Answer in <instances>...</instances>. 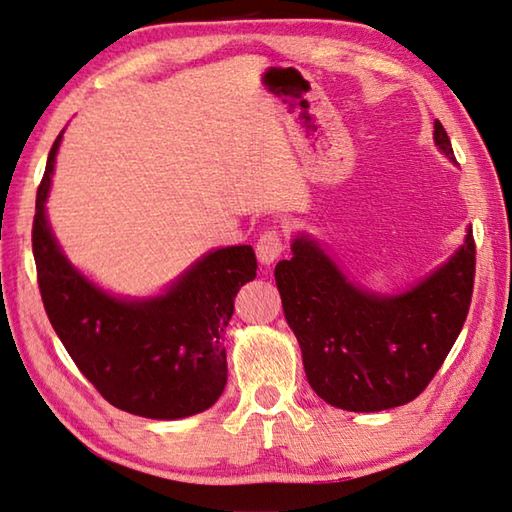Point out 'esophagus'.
Listing matches in <instances>:
<instances>
[{
  "instance_id": "1",
  "label": "esophagus",
  "mask_w": 512,
  "mask_h": 512,
  "mask_svg": "<svg viewBox=\"0 0 512 512\" xmlns=\"http://www.w3.org/2000/svg\"><path fill=\"white\" fill-rule=\"evenodd\" d=\"M285 252V236L281 229H267L265 234H260L256 243V254L260 263H274V260Z\"/></svg>"
}]
</instances>
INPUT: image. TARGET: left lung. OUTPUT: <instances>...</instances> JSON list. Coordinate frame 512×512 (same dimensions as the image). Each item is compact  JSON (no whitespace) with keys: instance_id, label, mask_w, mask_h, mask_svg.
Here are the masks:
<instances>
[{"instance_id":"1","label":"left lung","mask_w":512,"mask_h":512,"mask_svg":"<svg viewBox=\"0 0 512 512\" xmlns=\"http://www.w3.org/2000/svg\"><path fill=\"white\" fill-rule=\"evenodd\" d=\"M435 142L455 160L439 120ZM292 252L274 276L312 390L350 412L390 410L417 399L466 323L475 287L472 229L446 265L399 296L347 283L310 238H296Z\"/></svg>"}]
</instances>
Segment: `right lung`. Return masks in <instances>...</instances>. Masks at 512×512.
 Segmentation results:
<instances>
[{"instance_id":"right-lung-1","label":"right lung","mask_w":512,"mask_h":512,"mask_svg":"<svg viewBox=\"0 0 512 512\" xmlns=\"http://www.w3.org/2000/svg\"><path fill=\"white\" fill-rule=\"evenodd\" d=\"M37 187L33 256L53 330L111 406L147 419H182L214 406L227 383L225 330L238 289L256 278L249 245L207 254L165 296L120 301L75 272L44 214L57 147Z\"/></svg>"}]
</instances>
